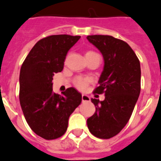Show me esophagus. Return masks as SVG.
<instances>
[{
    "instance_id": "obj_1",
    "label": "esophagus",
    "mask_w": 161,
    "mask_h": 161,
    "mask_svg": "<svg viewBox=\"0 0 161 161\" xmlns=\"http://www.w3.org/2000/svg\"><path fill=\"white\" fill-rule=\"evenodd\" d=\"M82 102H89L90 101V97L85 94L82 95Z\"/></svg>"
}]
</instances>
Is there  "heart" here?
<instances>
[{
  "label": "heart",
  "instance_id": "heart-1",
  "mask_svg": "<svg viewBox=\"0 0 161 161\" xmlns=\"http://www.w3.org/2000/svg\"><path fill=\"white\" fill-rule=\"evenodd\" d=\"M95 53L94 52L92 51H88L86 53V55H90V54ZM91 79L89 78H85V77H76L75 79H74V84L75 86H76L77 88L79 89V90H84L86 89V86L88 84L89 82H90Z\"/></svg>",
  "mask_w": 161,
  "mask_h": 161
}]
</instances>
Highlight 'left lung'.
Listing matches in <instances>:
<instances>
[{"mask_svg": "<svg viewBox=\"0 0 161 161\" xmlns=\"http://www.w3.org/2000/svg\"><path fill=\"white\" fill-rule=\"evenodd\" d=\"M103 55L104 69L94 93L103 94V101L91 99L96 112L86 123L94 136L108 139L117 135L131 117L141 89L140 62L127 43L111 36L86 37Z\"/></svg>", "mask_w": 161, "mask_h": 161, "instance_id": "1", "label": "left lung"}]
</instances>
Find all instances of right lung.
<instances>
[{
    "instance_id": "add662e5",
    "label": "right lung",
    "mask_w": 161,
    "mask_h": 161,
    "mask_svg": "<svg viewBox=\"0 0 161 161\" xmlns=\"http://www.w3.org/2000/svg\"><path fill=\"white\" fill-rule=\"evenodd\" d=\"M80 39L69 35L39 40L22 63L19 75V100L31 129L47 140L60 138L69 117L82 102V95L69 87L62 95L53 91L55 73L62 71L67 53Z\"/></svg>"
}]
</instances>
